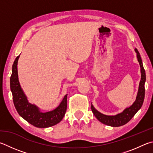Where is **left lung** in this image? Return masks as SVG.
I'll return each instance as SVG.
<instances>
[{"mask_svg":"<svg viewBox=\"0 0 153 153\" xmlns=\"http://www.w3.org/2000/svg\"><path fill=\"white\" fill-rule=\"evenodd\" d=\"M135 51L137 53V59L138 62H139L140 67L141 79L139 83V87H138V91L137 98H136V100L134 101V103L130 105V107L126 108L123 112L118 114L115 116L104 115L103 114L100 113L98 110H96L92 104L91 105V111H92L94 116H96V118L100 122H101L102 123L106 124L108 126L118 127L126 124L131 120L132 118L140 109V108L143 105L144 99V94H145L144 84H145L146 82V74L145 70H144L143 67V62L142 59H141L139 52L138 51L137 49H135Z\"/></svg>","mask_w":153,"mask_h":153,"instance_id":"1","label":"left lung"}]
</instances>
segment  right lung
Returning a JSON list of instances; mask_svg holds the SVG:
<instances>
[{
	"label": "right lung",
	"mask_w": 153,
	"mask_h": 153,
	"mask_svg": "<svg viewBox=\"0 0 153 153\" xmlns=\"http://www.w3.org/2000/svg\"><path fill=\"white\" fill-rule=\"evenodd\" d=\"M19 56L16 57L13 63L10 79V90L16 111L22 118L35 127L48 128L54 126L62 121L65 116L67 110L68 94L64 96L58 107L50 112H41L37 106L30 104L19 82L17 63Z\"/></svg>",
	"instance_id": "obj_1"
}]
</instances>
